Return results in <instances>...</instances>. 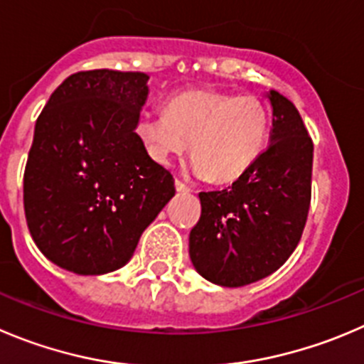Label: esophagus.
<instances>
[{"mask_svg":"<svg viewBox=\"0 0 364 364\" xmlns=\"http://www.w3.org/2000/svg\"><path fill=\"white\" fill-rule=\"evenodd\" d=\"M175 188H176V191H178V193H189V191H191V188H189L188 184H184L182 180H176Z\"/></svg>","mask_w":364,"mask_h":364,"instance_id":"1","label":"esophagus"}]
</instances>
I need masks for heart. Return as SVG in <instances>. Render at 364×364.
Masks as SVG:
<instances>
[{
	"label": "heart",
	"instance_id": "heart-1",
	"mask_svg": "<svg viewBox=\"0 0 364 364\" xmlns=\"http://www.w3.org/2000/svg\"><path fill=\"white\" fill-rule=\"evenodd\" d=\"M134 136L157 164H169L191 146L189 171L228 184L247 175L264 151L269 114L255 96L193 89L173 96L164 114H139Z\"/></svg>",
	"mask_w": 364,
	"mask_h": 364
}]
</instances>
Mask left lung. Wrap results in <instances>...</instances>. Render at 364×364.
<instances>
[{
    "label": "left lung",
    "instance_id": "8db88e82",
    "mask_svg": "<svg viewBox=\"0 0 364 364\" xmlns=\"http://www.w3.org/2000/svg\"><path fill=\"white\" fill-rule=\"evenodd\" d=\"M266 98L269 146L232 188L200 193L202 216L189 234L195 269L223 288L277 272L299 245L309 213L313 141L286 96L269 91Z\"/></svg>",
    "mask_w": 364,
    "mask_h": 364
}]
</instances>
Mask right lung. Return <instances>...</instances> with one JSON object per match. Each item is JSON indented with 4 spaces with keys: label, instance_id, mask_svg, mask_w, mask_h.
Segmentation results:
<instances>
[{
    "label": "right lung",
    "instance_id": "add662e5",
    "mask_svg": "<svg viewBox=\"0 0 364 364\" xmlns=\"http://www.w3.org/2000/svg\"><path fill=\"white\" fill-rule=\"evenodd\" d=\"M148 80L112 69L75 73L37 117L24 214L37 248L68 272L103 275L127 264L175 196L171 173L134 136Z\"/></svg>",
    "mask_w": 364,
    "mask_h": 364
}]
</instances>
